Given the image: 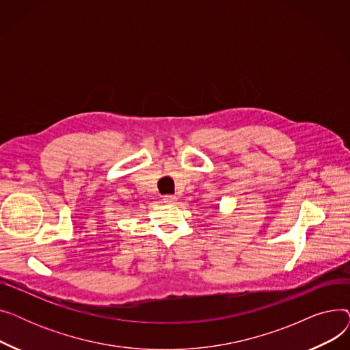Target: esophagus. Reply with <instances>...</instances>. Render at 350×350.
<instances>
[{
	"mask_svg": "<svg viewBox=\"0 0 350 350\" xmlns=\"http://www.w3.org/2000/svg\"><path fill=\"white\" fill-rule=\"evenodd\" d=\"M176 196H172V194H167V196H164L163 197V201L165 204H174L176 203Z\"/></svg>",
	"mask_w": 350,
	"mask_h": 350,
	"instance_id": "obj_1",
	"label": "esophagus"
}]
</instances>
